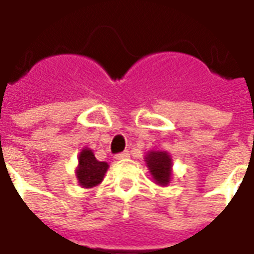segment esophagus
Returning <instances> with one entry per match:
<instances>
[{
	"mask_svg": "<svg viewBox=\"0 0 254 254\" xmlns=\"http://www.w3.org/2000/svg\"><path fill=\"white\" fill-rule=\"evenodd\" d=\"M129 151H124V152H121V154L116 155V159L117 160H124V159H127L129 158Z\"/></svg>",
	"mask_w": 254,
	"mask_h": 254,
	"instance_id": "34e87169",
	"label": "esophagus"
}]
</instances>
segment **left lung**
<instances>
[{
  "label": "left lung",
  "mask_w": 254,
  "mask_h": 254,
  "mask_svg": "<svg viewBox=\"0 0 254 254\" xmlns=\"http://www.w3.org/2000/svg\"><path fill=\"white\" fill-rule=\"evenodd\" d=\"M144 159L154 181L160 187H167L173 174V160L170 155L166 151H151L145 155Z\"/></svg>",
  "instance_id": "1"
}]
</instances>
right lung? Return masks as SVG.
<instances>
[{
    "label": "right lung",
    "mask_w": 254,
    "mask_h": 254,
    "mask_svg": "<svg viewBox=\"0 0 254 254\" xmlns=\"http://www.w3.org/2000/svg\"><path fill=\"white\" fill-rule=\"evenodd\" d=\"M109 169L106 162H99L89 148L81 149L78 155V166L76 170L80 187L92 188L103 181L105 173Z\"/></svg>",
    "instance_id": "obj_1"
}]
</instances>
